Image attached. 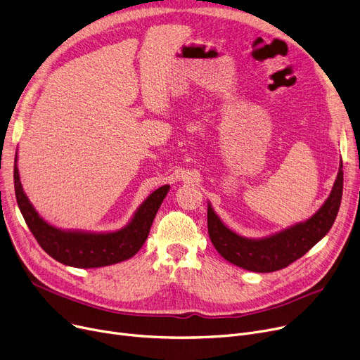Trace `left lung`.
Listing matches in <instances>:
<instances>
[{"instance_id": "obj_1", "label": "left lung", "mask_w": 360, "mask_h": 360, "mask_svg": "<svg viewBox=\"0 0 360 360\" xmlns=\"http://www.w3.org/2000/svg\"><path fill=\"white\" fill-rule=\"evenodd\" d=\"M343 195V162L340 160L331 193L318 212L308 220L262 238H247L233 232L217 216L212 202H207V226L217 252L235 266L255 271L271 273L288 267L304 257L331 229Z\"/></svg>"}]
</instances>
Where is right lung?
<instances>
[{
    "label": "right lung",
    "instance_id": "right-lung-1",
    "mask_svg": "<svg viewBox=\"0 0 360 360\" xmlns=\"http://www.w3.org/2000/svg\"><path fill=\"white\" fill-rule=\"evenodd\" d=\"M170 185H163L151 193L121 229L109 232H91L80 229H61L48 223L36 212L27 198L14 159V191L30 232L46 254L65 266L75 269H98L118 264L134 257L144 245L151 223Z\"/></svg>",
    "mask_w": 360,
    "mask_h": 360
}]
</instances>
